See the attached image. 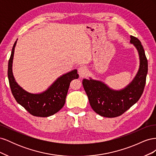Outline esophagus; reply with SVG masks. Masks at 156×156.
<instances>
[{
	"mask_svg": "<svg viewBox=\"0 0 156 156\" xmlns=\"http://www.w3.org/2000/svg\"><path fill=\"white\" fill-rule=\"evenodd\" d=\"M78 73L80 77H84L87 75V69L84 66H81L78 69Z\"/></svg>",
	"mask_w": 156,
	"mask_h": 156,
	"instance_id": "34e87169",
	"label": "esophagus"
}]
</instances>
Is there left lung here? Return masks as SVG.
I'll list each match as a JSON object with an SVG mask.
<instances>
[{
  "instance_id": "1",
  "label": "left lung",
  "mask_w": 156,
  "mask_h": 156,
  "mask_svg": "<svg viewBox=\"0 0 156 156\" xmlns=\"http://www.w3.org/2000/svg\"><path fill=\"white\" fill-rule=\"evenodd\" d=\"M130 44L138 52L139 68L133 80L124 88L113 89L100 80L84 79L83 85L90 105L97 114L103 117L119 116L138 101L143 94L148 73V60L140 41L130 36Z\"/></svg>"
}]
</instances>
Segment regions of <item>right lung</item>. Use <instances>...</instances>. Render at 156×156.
<instances>
[{"label": "right lung", "instance_id": "1", "mask_svg": "<svg viewBox=\"0 0 156 156\" xmlns=\"http://www.w3.org/2000/svg\"><path fill=\"white\" fill-rule=\"evenodd\" d=\"M17 41V40L13 46L8 69L9 83L14 98L19 104L33 116L48 117L55 115L64 105L71 81L79 77L77 70L73 69L62 75L44 92H27L19 85L13 74V60Z\"/></svg>", "mask_w": 156, "mask_h": 156}]
</instances>
